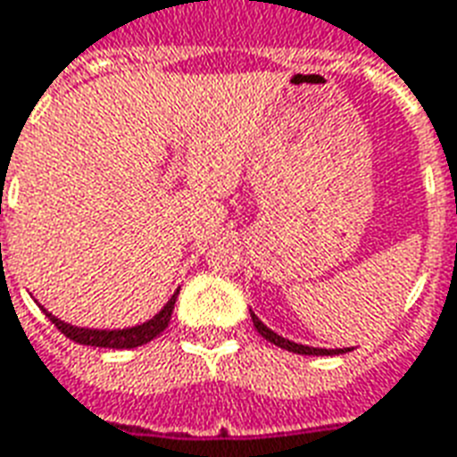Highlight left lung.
I'll return each instance as SVG.
<instances>
[{"label":"left lung","mask_w":457,"mask_h":457,"mask_svg":"<svg viewBox=\"0 0 457 457\" xmlns=\"http://www.w3.org/2000/svg\"><path fill=\"white\" fill-rule=\"evenodd\" d=\"M252 321H253V328L259 330L261 336L266 337L268 343L278 345V347H283L287 353H295V354H316V357H323V354H343V353H350L353 347H343V350H323V347H309V345H299V343H292L287 337L278 336L273 330L268 328L266 323L261 321L259 316L252 312Z\"/></svg>","instance_id":"obj_1"}]
</instances>
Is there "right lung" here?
<instances>
[{
  "instance_id": "1",
  "label": "right lung",
  "mask_w": 457,
  "mask_h": 457,
  "mask_svg": "<svg viewBox=\"0 0 457 457\" xmlns=\"http://www.w3.org/2000/svg\"><path fill=\"white\" fill-rule=\"evenodd\" d=\"M177 295L179 290L174 292L170 302H167L162 309H160L151 321L141 323V326H131V328H121V330H97V328H79V326H71V323L59 321L57 316H52L47 309H43L47 313L54 326H57L62 333H64L69 340H74L79 345H93V347H110V350H131V347H138V345L151 343L153 337H158L162 330L167 328L170 323V316H172L174 302H177Z\"/></svg>"
}]
</instances>
